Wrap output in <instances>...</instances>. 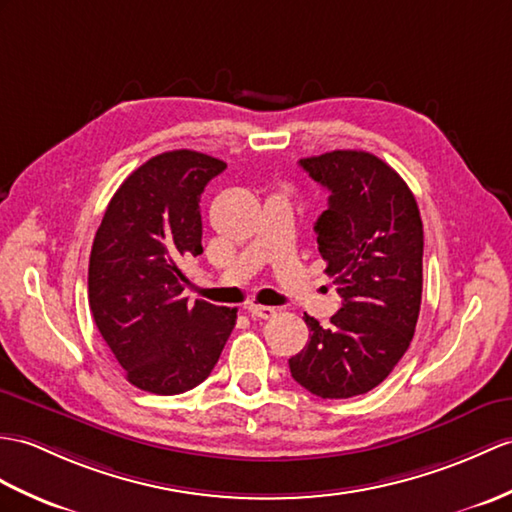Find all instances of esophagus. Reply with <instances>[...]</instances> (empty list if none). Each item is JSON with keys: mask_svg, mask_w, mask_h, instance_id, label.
<instances>
[{"mask_svg": "<svg viewBox=\"0 0 512 512\" xmlns=\"http://www.w3.org/2000/svg\"><path fill=\"white\" fill-rule=\"evenodd\" d=\"M248 314H251L253 318L268 320V318L275 316L277 312H275V307H268V305H248Z\"/></svg>", "mask_w": 512, "mask_h": 512, "instance_id": "34e87169", "label": "esophagus"}]
</instances>
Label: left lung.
Here are the masks:
<instances>
[{
    "label": "left lung",
    "instance_id": "1",
    "mask_svg": "<svg viewBox=\"0 0 512 512\" xmlns=\"http://www.w3.org/2000/svg\"><path fill=\"white\" fill-rule=\"evenodd\" d=\"M329 192L314 224L342 307L327 329L305 314L307 347L288 360L294 382L316 397L373 390L408 351L423 292V222L406 181L364 150L301 159Z\"/></svg>",
    "mask_w": 512,
    "mask_h": 512
}]
</instances>
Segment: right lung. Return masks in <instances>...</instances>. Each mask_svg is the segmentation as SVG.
Instances as JSON below:
<instances>
[{
  "label": "right lung",
  "mask_w": 512,
  "mask_h": 512,
  "mask_svg": "<svg viewBox=\"0 0 512 512\" xmlns=\"http://www.w3.org/2000/svg\"><path fill=\"white\" fill-rule=\"evenodd\" d=\"M227 163L196 150L146 161L111 198L89 257V307L133 386L181 395L205 382L237 310L187 303L183 261L202 253L200 194Z\"/></svg>",
  "instance_id": "add662e5"
}]
</instances>
